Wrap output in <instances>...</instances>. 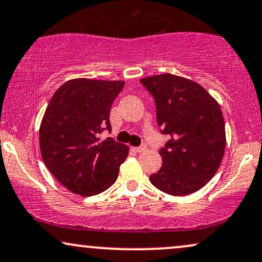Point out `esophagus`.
<instances>
[{
  "mask_svg": "<svg viewBox=\"0 0 262 262\" xmlns=\"http://www.w3.org/2000/svg\"><path fill=\"white\" fill-rule=\"evenodd\" d=\"M145 150H146V145H140V146L134 147V151H137V152H143Z\"/></svg>",
  "mask_w": 262,
  "mask_h": 262,
  "instance_id": "34e87169",
  "label": "esophagus"
}]
</instances>
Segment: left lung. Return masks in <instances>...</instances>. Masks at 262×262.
Wrapping results in <instances>:
<instances>
[{
	"label": "left lung",
	"instance_id": "left-lung-1",
	"mask_svg": "<svg viewBox=\"0 0 262 262\" xmlns=\"http://www.w3.org/2000/svg\"><path fill=\"white\" fill-rule=\"evenodd\" d=\"M152 95L157 124L169 139L160 149L162 167L150 176L169 195L195 193L215 176L225 155L221 107L201 85L169 73L140 80Z\"/></svg>",
	"mask_w": 262,
	"mask_h": 262
}]
</instances>
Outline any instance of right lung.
Listing matches in <instances>:
<instances>
[{
    "label": "right lung",
    "instance_id": "obj_1",
    "mask_svg": "<svg viewBox=\"0 0 262 262\" xmlns=\"http://www.w3.org/2000/svg\"><path fill=\"white\" fill-rule=\"evenodd\" d=\"M124 81L73 79L53 94L40 125V150L49 171L72 193L91 196L108 189L128 146L112 138L110 111Z\"/></svg>",
    "mask_w": 262,
    "mask_h": 262
}]
</instances>
